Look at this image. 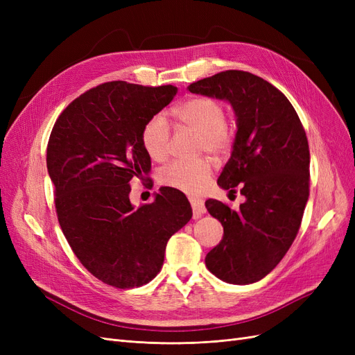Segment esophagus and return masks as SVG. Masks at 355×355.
I'll use <instances>...</instances> for the list:
<instances>
[{
    "instance_id": "obj_1",
    "label": "esophagus",
    "mask_w": 355,
    "mask_h": 355,
    "mask_svg": "<svg viewBox=\"0 0 355 355\" xmlns=\"http://www.w3.org/2000/svg\"><path fill=\"white\" fill-rule=\"evenodd\" d=\"M191 207H192V213H194V219L201 218L204 213H206V206H204L202 200L198 198H191Z\"/></svg>"
}]
</instances>
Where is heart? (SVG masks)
Segmentation results:
<instances>
[{
  "label": "heart",
  "instance_id": "heart-1",
  "mask_svg": "<svg viewBox=\"0 0 355 355\" xmlns=\"http://www.w3.org/2000/svg\"><path fill=\"white\" fill-rule=\"evenodd\" d=\"M173 115L180 125L197 133V153H209L216 158L227 157L234 144V132L225 121L223 105L207 96H198L179 103ZM145 153L155 161H163L170 149V127L164 116L149 118L141 135ZM211 176L209 158L178 159L159 170L158 180L166 187L179 189L191 196L201 194Z\"/></svg>",
  "mask_w": 355,
  "mask_h": 355
}]
</instances>
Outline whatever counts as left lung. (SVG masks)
<instances>
[{"label":"left lung","instance_id":"1","mask_svg":"<svg viewBox=\"0 0 355 355\" xmlns=\"http://www.w3.org/2000/svg\"><path fill=\"white\" fill-rule=\"evenodd\" d=\"M196 94L228 101L237 116L231 158L218 185L245 201L231 210L206 207L223 227L206 266L222 282L250 284L278 265L296 239L309 197V146L299 116L272 84L245 71H223L188 85Z\"/></svg>","mask_w":355,"mask_h":355}]
</instances>
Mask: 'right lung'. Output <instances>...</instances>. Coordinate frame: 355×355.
I'll list each match as a JSON object with an SVG mask.
<instances>
[{"instance_id":"right-lung-1","label":"right lung","mask_w":355,"mask_h":355,"mask_svg":"<svg viewBox=\"0 0 355 355\" xmlns=\"http://www.w3.org/2000/svg\"><path fill=\"white\" fill-rule=\"evenodd\" d=\"M175 85L111 81L72 101L53 127L47 170L63 235L83 266L118 288L141 287L161 271L168 239L192 218L188 198L159 188L135 207L130 180L151 170L145 123L167 106Z\"/></svg>"}]
</instances>
